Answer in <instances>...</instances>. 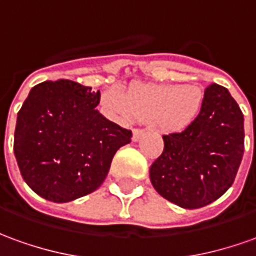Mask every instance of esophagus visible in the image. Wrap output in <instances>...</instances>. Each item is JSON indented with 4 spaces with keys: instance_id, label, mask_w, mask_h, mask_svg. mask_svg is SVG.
Masks as SVG:
<instances>
[{
    "instance_id": "esophagus-1",
    "label": "esophagus",
    "mask_w": 256,
    "mask_h": 256,
    "mask_svg": "<svg viewBox=\"0 0 256 256\" xmlns=\"http://www.w3.org/2000/svg\"><path fill=\"white\" fill-rule=\"evenodd\" d=\"M144 134H145V131L144 130H139V128H135L134 130V135H132V139L136 142V140H139V139L144 136Z\"/></svg>"
}]
</instances>
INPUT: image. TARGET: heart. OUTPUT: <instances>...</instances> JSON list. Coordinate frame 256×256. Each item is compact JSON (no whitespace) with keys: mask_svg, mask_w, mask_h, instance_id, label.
<instances>
[{"mask_svg":"<svg viewBox=\"0 0 256 256\" xmlns=\"http://www.w3.org/2000/svg\"><path fill=\"white\" fill-rule=\"evenodd\" d=\"M204 92L196 84H135L128 94L117 88L102 96V104L121 120L154 121L164 131H181L198 117Z\"/></svg>","mask_w":256,"mask_h":256,"instance_id":"obj_1","label":"heart"}]
</instances>
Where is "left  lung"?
<instances>
[{
	"label": "left lung",
	"instance_id": "8db88e82",
	"mask_svg": "<svg viewBox=\"0 0 256 256\" xmlns=\"http://www.w3.org/2000/svg\"><path fill=\"white\" fill-rule=\"evenodd\" d=\"M198 117L181 132L163 135L164 149L150 166L154 190L185 209L219 199L234 182L244 154V116L230 92L205 89Z\"/></svg>",
	"mask_w": 256,
	"mask_h": 256
}]
</instances>
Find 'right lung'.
<instances>
[{"instance_id":"1","label":"right lung","mask_w":256,"mask_h":256,"mask_svg":"<svg viewBox=\"0 0 256 256\" xmlns=\"http://www.w3.org/2000/svg\"><path fill=\"white\" fill-rule=\"evenodd\" d=\"M100 90L70 80L36 84L18 112L14 153L24 182L64 204L96 191L132 132L103 117Z\"/></svg>"}]
</instances>
